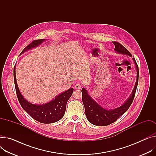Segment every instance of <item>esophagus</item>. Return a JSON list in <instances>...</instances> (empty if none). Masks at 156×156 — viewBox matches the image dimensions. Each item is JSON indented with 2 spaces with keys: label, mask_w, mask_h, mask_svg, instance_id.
<instances>
[{
  "label": "esophagus",
  "mask_w": 156,
  "mask_h": 156,
  "mask_svg": "<svg viewBox=\"0 0 156 156\" xmlns=\"http://www.w3.org/2000/svg\"><path fill=\"white\" fill-rule=\"evenodd\" d=\"M75 88H76V89H80L81 86H80V83H76V84L75 85Z\"/></svg>",
  "instance_id": "obj_1"
}]
</instances>
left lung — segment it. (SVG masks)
Returning a JSON list of instances; mask_svg holds the SVG:
<instances>
[{
  "instance_id": "1",
  "label": "left lung",
  "mask_w": 156,
  "mask_h": 156,
  "mask_svg": "<svg viewBox=\"0 0 156 156\" xmlns=\"http://www.w3.org/2000/svg\"><path fill=\"white\" fill-rule=\"evenodd\" d=\"M112 42L115 45L114 50L117 53L132 57L131 54L122 45L117 42ZM133 59L137 71L136 82L130 97L121 106L113 109H106L99 105V104L95 102L90 97V95H89V93L86 88H83L82 89V99L83 104L85 107L86 115L87 120L91 124L95 126H106L107 125H109L116 121L117 119L123 115V114H124L128 110L131 104L133 103L139 79V68L135 58L133 57Z\"/></svg>"
}]
</instances>
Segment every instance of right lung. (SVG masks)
Masks as SVG:
<instances>
[{
    "instance_id": "right-lung-1",
    "label": "right lung",
    "mask_w": 156,
    "mask_h": 156,
    "mask_svg": "<svg viewBox=\"0 0 156 156\" xmlns=\"http://www.w3.org/2000/svg\"><path fill=\"white\" fill-rule=\"evenodd\" d=\"M47 40V39H46ZM45 39L33 41L29 44L20 54L38 47ZM14 79L16 90L18 100L23 110L26 111L34 119L44 124H51L58 121L64 115L66 109V104L74 91L73 88H70L66 91L58 94L51 101L42 104H32L27 101L20 93L16 80V67L14 69Z\"/></svg>"
}]
</instances>
